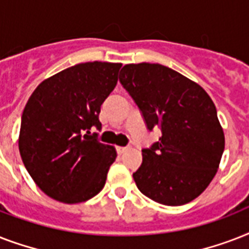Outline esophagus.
Segmentation results:
<instances>
[{
    "mask_svg": "<svg viewBox=\"0 0 249 249\" xmlns=\"http://www.w3.org/2000/svg\"><path fill=\"white\" fill-rule=\"evenodd\" d=\"M129 148H130L129 146H117L116 150H117V152H119V154H124L125 151H128Z\"/></svg>",
    "mask_w": 249,
    "mask_h": 249,
    "instance_id": "34e87169",
    "label": "esophagus"
}]
</instances>
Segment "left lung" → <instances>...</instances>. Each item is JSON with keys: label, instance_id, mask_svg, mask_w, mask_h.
Listing matches in <instances>:
<instances>
[{"label": "left lung", "instance_id": "1", "mask_svg": "<svg viewBox=\"0 0 249 249\" xmlns=\"http://www.w3.org/2000/svg\"><path fill=\"white\" fill-rule=\"evenodd\" d=\"M121 85L138 106L158 142L142 148L133 173L141 193L164 205H183L200 195L214 177L225 148L217 109L205 90L161 64H126Z\"/></svg>", "mask_w": 249, "mask_h": 249}]
</instances>
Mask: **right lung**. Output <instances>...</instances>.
<instances>
[{"label":"right lung","mask_w":249,"mask_h":249,"mask_svg":"<svg viewBox=\"0 0 249 249\" xmlns=\"http://www.w3.org/2000/svg\"><path fill=\"white\" fill-rule=\"evenodd\" d=\"M120 63L76 64L45 80L27 102L19 151L25 169L48 196L68 204L95 196L116 159L98 141L101 106L117 84Z\"/></svg>","instance_id":"1"}]
</instances>
